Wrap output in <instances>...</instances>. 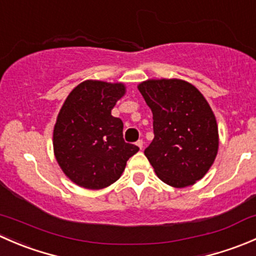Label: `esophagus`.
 <instances>
[{
  "label": "esophagus",
  "instance_id": "esophagus-1",
  "mask_svg": "<svg viewBox=\"0 0 256 256\" xmlns=\"http://www.w3.org/2000/svg\"><path fill=\"white\" fill-rule=\"evenodd\" d=\"M136 146H138L140 150H142V147H144V141H142V140L136 141Z\"/></svg>",
  "mask_w": 256,
  "mask_h": 256
}]
</instances>
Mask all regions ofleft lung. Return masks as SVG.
I'll return each instance as SVG.
<instances>
[{
    "label": "left lung",
    "mask_w": 256,
    "mask_h": 256,
    "mask_svg": "<svg viewBox=\"0 0 256 256\" xmlns=\"http://www.w3.org/2000/svg\"><path fill=\"white\" fill-rule=\"evenodd\" d=\"M138 88L154 115V138L144 156L166 184H194L218 154V125L208 102L182 79H148Z\"/></svg>",
    "instance_id": "left-lung-1"
}]
</instances>
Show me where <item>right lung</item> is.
Here are the masks:
<instances>
[{"instance_id": "right-lung-1", "label": "right lung", "mask_w": 256, "mask_h": 256, "mask_svg": "<svg viewBox=\"0 0 256 256\" xmlns=\"http://www.w3.org/2000/svg\"><path fill=\"white\" fill-rule=\"evenodd\" d=\"M122 82L85 80L66 96L53 130L54 156L66 177L86 190H102L120 178L138 151L122 138L124 124L112 115L125 95Z\"/></svg>"}]
</instances>
